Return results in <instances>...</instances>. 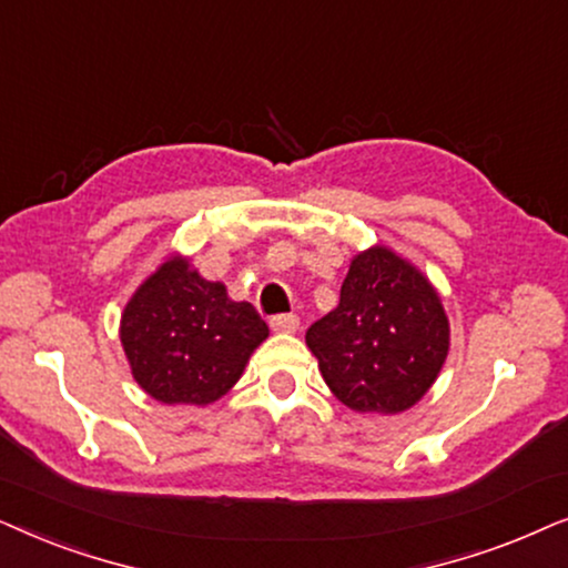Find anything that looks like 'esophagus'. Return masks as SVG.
I'll list each match as a JSON object with an SVG mask.
<instances>
[{"instance_id":"34e87169","label":"esophagus","mask_w":568,"mask_h":568,"mask_svg":"<svg viewBox=\"0 0 568 568\" xmlns=\"http://www.w3.org/2000/svg\"><path fill=\"white\" fill-rule=\"evenodd\" d=\"M298 324H301V320L296 314H277V316H272L270 327L275 332H296Z\"/></svg>"}]
</instances>
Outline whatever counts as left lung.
Masks as SVG:
<instances>
[{"instance_id":"obj_1","label":"left lung","mask_w":568,"mask_h":568,"mask_svg":"<svg viewBox=\"0 0 568 568\" xmlns=\"http://www.w3.org/2000/svg\"><path fill=\"white\" fill-rule=\"evenodd\" d=\"M308 351L339 403L397 415L434 387L449 355V320L434 283L376 244L351 260L339 304L306 329Z\"/></svg>"}]
</instances>
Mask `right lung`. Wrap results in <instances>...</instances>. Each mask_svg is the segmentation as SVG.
I'll use <instances>...</instances> for the list:
<instances>
[{
	"label": "right lung",
	"mask_w": 568,
	"mask_h": 568,
	"mask_svg": "<svg viewBox=\"0 0 568 568\" xmlns=\"http://www.w3.org/2000/svg\"><path fill=\"white\" fill-rule=\"evenodd\" d=\"M270 329L189 256L171 254L126 301L119 339L134 382L163 405H213L241 379Z\"/></svg>",
	"instance_id": "obj_1"
}]
</instances>
